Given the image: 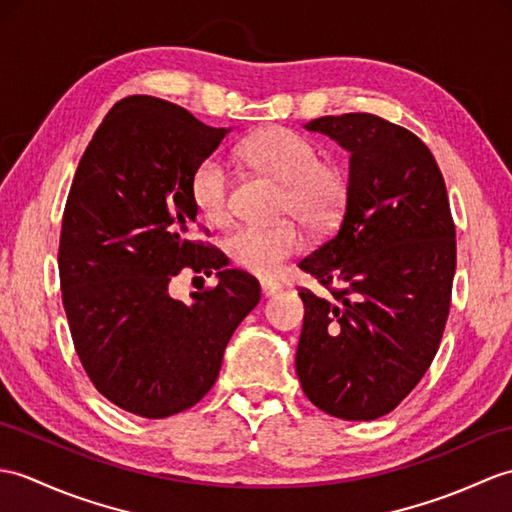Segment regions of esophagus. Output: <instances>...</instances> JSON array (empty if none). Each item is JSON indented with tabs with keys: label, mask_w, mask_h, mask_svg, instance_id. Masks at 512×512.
<instances>
[{
	"label": "esophagus",
	"mask_w": 512,
	"mask_h": 512,
	"mask_svg": "<svg viewBox=\"0 0 512 512\" xmlns=\"http://www.w3.org/2000/svg\"><path fill=\"white\" fill-rule=\"evenodd\" d=\"M281 290V285L275 279H261V294L275 296Z\"/></svg>",
	"instance_id": "1"
}]
</instances>
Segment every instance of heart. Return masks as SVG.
<instances>
[{"label":"heart","instance_id":"obj_1","mask_svg":"<svg viewBox=\"0 0 512 512\" xmlns=\"http://www.w3.org/2000/svg\"><path fill=\"white\" fill-rule=\"evenodd\" d=\"M240 154L253 168L283 183L281 211L294 213L312 229H325L340 216L344 178L334 165L318 163L310 139L288 128H268L246 139ZM192 198L200 216L222 224L231 216V172L218 154L200 161L192 176ZM227 253L237 266L270 275L281 261L303 248V233L292 220L277 224H240L227 237Z\"/></svg>","mask_w":512,"mask_h":512}]
</instances>
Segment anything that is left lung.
<instances>
[{
  "label": "left lung",
  "instance_id": "left-lung-1",
  "mask_svg": "<svg viewBox=\"0 0 512 512\" xmlns=\"http://www.w3.org/2000/svg\"><path fill=\"white\" fill-rule=\"evenodd\" d=\"M305 128L351 157L340 227L299 261L337 288L301 292L296 375L331 417L373 421L419 384L441 344L456 272L447 189L430 148L382 117L327 115Z\"/></svg>",
  "mask_w": 512,
  "mask_h": 512
}]
</instances>
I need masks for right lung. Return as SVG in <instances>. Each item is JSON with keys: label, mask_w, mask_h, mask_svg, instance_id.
<instances>
[{"label": "right lung", "mask_w": 512, "mask_h": 512, "mask_svg": "<svg viewBox=\"0 0 512 512\" xmlns=\"http://www.w3.org/2000/svg\"><path fill=\"white\" fill-rule=\"evenodd\" d=\"M231 128L150 95L117 102L78 163L58 272L78 358L102 395L144 419L192 408L259 303V283L194 240L192 176ZM187 267L217 272L192 304L169 294Z\"/></svg>", "instance_id": "1"}]
</instances>
